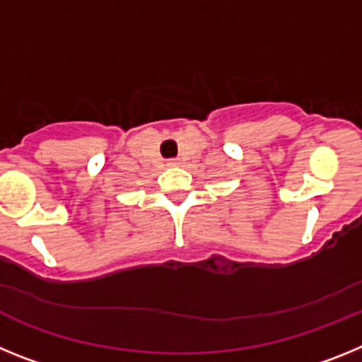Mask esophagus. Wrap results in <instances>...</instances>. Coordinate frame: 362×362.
Masks as SVG:
<instances>
[{
	"mask_svg": "<svg viewBox=\"0 0 362 362\" xmlns=\"http://www.w3.org/2000/svg\"><path fill=\"white\" fill-rule=\"evenodd\" d=\"M168 165H170V166H177V165H179V161H177V159H172V161L168 163Z\"/></svg>",
	"mask_w": 362,
	"mask_h": 362,
	"instance_id": "obj_1",
	"label": "esophagus"
}]
</instances>
